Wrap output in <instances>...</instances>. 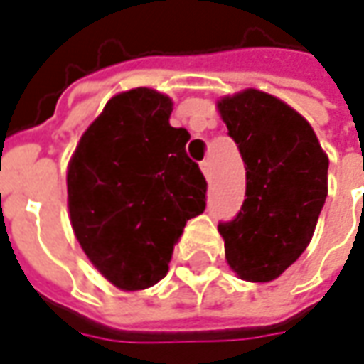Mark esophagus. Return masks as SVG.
<instances>
[{"label":"esophagus","instance_id":"obj_1","mask_svg":"<svg viewBox=\"0 0 364 364\" xmlns=\"http://www.w3.org/2000/svg\"><path fill=\"white\" fill-rule=\"evenodd\" d=\"M200 168H202L204 176L210 180V178H212V164H210V160H204V162H200Z\"/></svg>","mask_w":364,"mask_h":364}]
</instances>
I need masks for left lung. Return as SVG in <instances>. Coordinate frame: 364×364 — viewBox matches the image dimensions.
Listing matches in <instances>:
<instances>
[{"label":"left lung","instance_id":"obj_1","mask_svg":"<svg viewBox=\"0 0 364 364\" xmlns=\"http://www.w3.org/2000/svg\"><path fill=\"white\" fill-rule=\"evenodd\" d=\"M218 110L245 166V200L220 222L225 259L242 279L273 282L305 252L327 198L329 158L297 110L255 89Z\"/></svg>","mask_w":364,"mask_h":364}]
</instances>
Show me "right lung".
Returning a JSON list of instances; mask_svg holds the SVG:
<instances>
[{
    "instance_id": "right-lung-1",
    "label": "right lung",
    "mask_w": 364,
    "mask_h": 364,
    "mask_svg": "<svg viewBox=\"0 0 364 364\" xmlns=\"http://www.w3.org/2000/svg\"><path fill=\"white\" fill-rule=\"evenodd\" d=\"M172 101L152 89L114 95L67 170L73 232L112 285L139 291L168 273L190 218L206 210V178L170 127Z\"/></svg>"
}]
</instances>
